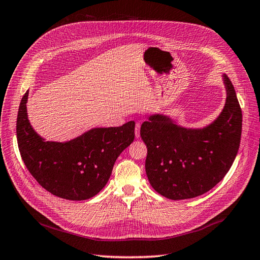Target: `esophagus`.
I'll return each instance as SVG.
<instances>
[{
	"label": "esophagus",
	"mask_w": 260,
	"mask_h": 260,
	"mask_svg": "<svg viewBox=\"0 0 260 260\" xmlns=\"http://www.w3.org/2000/svg\"><path fill=\"white\" fill-rule=\"evenodd\" d=\"M135 136L136 138L140 137V123H136L135 125Z\"/></svg>",
	"instance_id": "34e87169"
}]
</instances>
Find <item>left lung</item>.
Here are the masks:
<instances>
[{"instance_id": "left-lung-1", "label": "left lung", "mask_w": 260, "mask_h": 260, "mask_svg": "<svg viewBox=\"0 0 260 260\" xmlns=\"http://www.w3.org/2000/svg\"><path fill=\"white\" fill-rule=\"evenodd\" d=\"M225 106L204 128H186L163 114H153L140 127L147 146L146 173L152 188L169 199L205 194L223 179L240 148L242 110L234 87L223 75Z\"/></svg>"}]
</instances>
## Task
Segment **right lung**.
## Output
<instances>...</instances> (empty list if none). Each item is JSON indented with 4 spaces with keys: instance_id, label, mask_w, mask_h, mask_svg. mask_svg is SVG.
Listing matches in <instances>:
<instances>
[{
    "instance_id": "right-lung-1",
    "label": "right lung",
    "mask_w": 260,
    "mask_h": 260,
    "mask_svg": "<svg viewBox=\"0 0 260 260\" xmlns=\"http://www.w3.org/2000/svg\"><path fill=\"white\" fill-rule=\"evenodd\" d=\"M28 91L21 98L16 123L19 152L26 168L54 196L85 200L108 183L114 163L135 137V122L118 127H97L70 142H46L27 115Z\"/></svg>"
}]
</instances>
